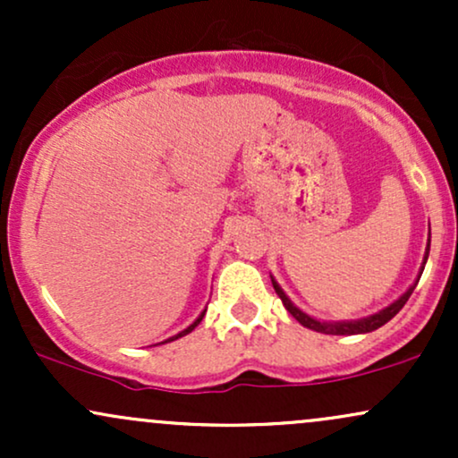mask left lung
<instances>
[{
    "instance_id": "left-lung-1",
    "label": "left lung",
    "mask_w": 458,
    "mask_h": 458,
    "mask_svg": "<svg viewBox=\"0 0 458 458\" xmlns=\"http://www.w3.org/2000/svg\"><path fill=\"white\" fill-rule=\"evenodd\" d=\"M428 251H430V233H428V243H427V251H424V262H422V267H420V273H418V277H415V282L411 284V286H409L407 291H404L403 295L396 299V301L390 303V306H386V308H383V310H379V312L370 314V317H364V318H355V320H318V318L310 317V314L303 312V310H299V308L295 306V303H293L291 299H288V295H286V293L282 291V286H280V284L276 282V277H273V276H271V282H273V288H276L277 297L282 299L284 308H286L288 312H291L293 317H295V318L299 320V323L303 325V327H308V329H312V331H320V334H331V335H355V334H370V331L379 329L381 325H386L387 320H392L394 317H396L398 312H401L404 303H407V299L411 297L413 288L418 286V282H420V276H422V271H424V265H427V260H428Z\"/></svg>"
}]
</instances>
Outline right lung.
<instances>
[{
	"instance_id": "1",
	"label": "right lung",
	"mask_w": 458,
	"mask_h": 458,
	"mask_svg": "<svg viewBox=\"0 0 458 458\" xmlns=\"http://www.w3.org/2000/svg\"><path fill=\"white\" fill-rule=\"evenodd\" d=\"M204 314H207V310H202V314H199V317H198L196 320H193V323H191V325H189V327H187V329L178 331V334H176V335H172V338H167V340H165V343H172V340H178V338H182V335L191 334V331H193V329H196V327H198V325H199V320H202V318H204ZM165 343H159V344H165Z\"/></svg>"
}]
</instances>
